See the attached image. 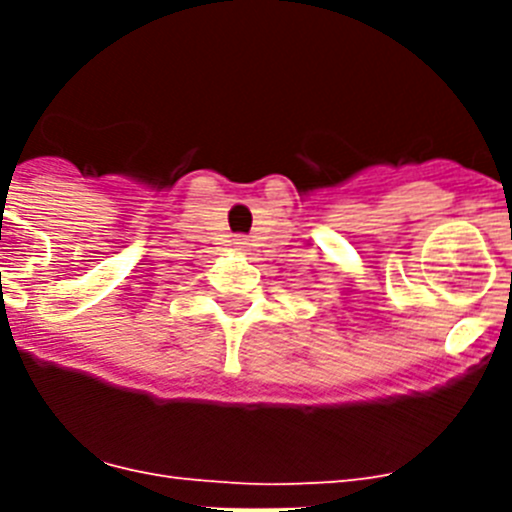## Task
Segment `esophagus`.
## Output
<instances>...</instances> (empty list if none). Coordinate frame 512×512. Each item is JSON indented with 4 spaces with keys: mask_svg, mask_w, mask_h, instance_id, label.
Segmentation results:
<instances>
[{
    "mask_svg": "<svg viewBox=\"0 0 512 512\" xmlns=\"http://www.w3.org/2000/svg\"><path fill=\"white\" fill-rule=\"evenodd\" d=\"M233 246L238 248V251H246V246H248V243H246V238H235V241H233Z\"/></svg>",
    "mask_w": 512,
    "mask_h": 512,
    "instance_id": "esophagus-1",
    "label": "esophagus"
}]
</instances>
